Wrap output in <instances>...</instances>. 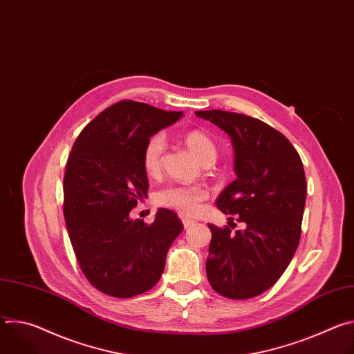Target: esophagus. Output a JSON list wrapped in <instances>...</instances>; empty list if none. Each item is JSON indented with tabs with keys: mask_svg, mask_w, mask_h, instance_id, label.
Instances as JSON below:
<instances>
[{
	"mask_svg": "<svg viewBox=\"0 0 354 354\" xmlns=\"http://www.w3.org/2000/svg\"><path fill=\"white\" fill-rule=\"evenodd\" d=\"M182 218V224H183V227L185 228H189V227H192L196 221L194 220H192V218H187V217H180Z\"/></svg>",
	"mask_w": 354,
	"mask_h": 354,
	"instance_id": "1",
	"label": "esophagus"
}]
</instances>
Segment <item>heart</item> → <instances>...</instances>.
<instances>
[{"instance_id":"obj_1","label":"heart","mask_w":354,"mask_h":354,"mask_svg":"<svg viewBox=\"0 0 354 354\" xmlns=\"http://www.w3.org/2000/svg\"><path fill=\"white\" fill-rule=\"evenodd\" d=\"M185 144L201 164L213 162L217 157L214 141L203 131L192 130L183 137ZM165 137L161 133L151 136L142 149V167L149 176L161 172ZM209 197V192L200 185H168L156 193V203L186 216L196 214Z\"/></svg>"}]
</instances>
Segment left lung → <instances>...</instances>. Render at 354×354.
I'll return each mask as SVG.
<instances>
[{
	"instance_id": "left-lung-1",
	"label": "left lung",
	"mask_w": 354,
	"mask_h": 354,
	"mask_svg": "<svg viewBox=\"0 0 354 354\" xmlns=\"http://www.w3.org/2000/svg\"><path fill=\"white\" fill-rule=\"evenodd\" d=\"M196 115L231 137L236 179L216 205L245 224L235 232L209 225V283L231 299L257 297L280 279L295 254L307 196L304 167L286 136L259 119L225 111Z\"/></svg>"
}]
</instances>
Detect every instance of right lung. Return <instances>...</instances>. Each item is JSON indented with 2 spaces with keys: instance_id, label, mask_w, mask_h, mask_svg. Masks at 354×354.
I'll return each instance as SVG.
<instances>
[{
  "instance_id": "right-lung-1",
  "label": "right lung",
  "mask_w": 354,
  "mask_h": 354,
  "mask_svg": "<svg viewBox=\"0 0 354 354\" xmlns=\"http://www.w3.org/2000/svg\"><path fill=\"white\" fill-rule=\"evenodd\" d=\"M180 116L120 100L92 119L71 148L63 185L66 225L82 273L108 295L130 298L153 288L183 230L167 209L149 225L129 217L149 186L142 167L148 138Z\"/></svg>"
}]
</instances>
